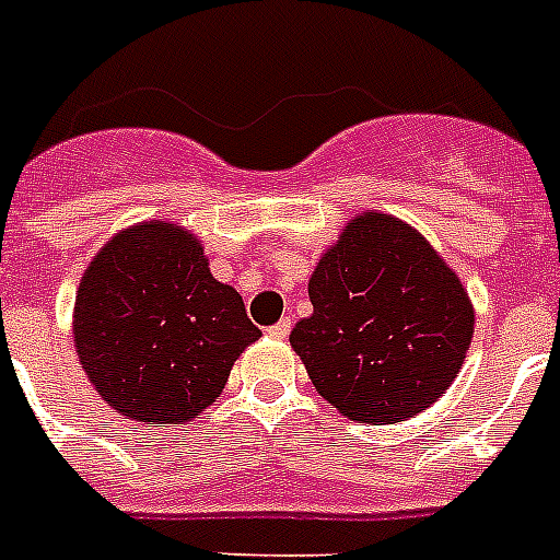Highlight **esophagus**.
Segmentation results:
<instances>
[{"instance_id": "1", "label": "esophagus", "mask_w": 560, "mask_h": 560, "mask_svg": "<svg viewBox=\"0 0 560 560\" xmlns=\"http://www.w3.org/2000/svg\"><path fill=\"white\" fill-rule=\"evenodd\" d=\"M290 327H293V324H290V318H281L279 324L267 327V335H270V338H287V335H290Z\"/></svg>"}]
</instances>
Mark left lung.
I'll use <instances>...</instances> for the list:
<instances>
[{
  "mask_svg": "<svg viewBox=\"0 0 560 560\" xmlns=\"http://www.w3.org/2000/svg\"><path fill=\"white\" fill-rule=\"evenodd\" d=\"M313 315L290 343L340 415L400 422L459 374L474 310L456 273L420 233L386 213L354 217L310 279Z\"/></svg>",
  "mask_w": 560,
  "mask_h": 560,
  "instance_id": "obj_1",
  "label": "left lung"
}]
</instances>
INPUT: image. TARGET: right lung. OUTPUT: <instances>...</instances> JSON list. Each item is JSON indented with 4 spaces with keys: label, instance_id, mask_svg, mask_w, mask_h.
Returning <instances> with one entry per match:
<instances>
[{
    "label": "right lung",
    "instance_id": "1",
    "mask_svg": "<svg viewBox=\"0 0 560 560\" xmlns=\"http://www.w3.org/2000/svg\"><path fill=\"white\" fill-rule=\"evenodd\" d=\"M72 332L98 395L124 417L165 425L217 400L261 329L242 295L213 279L191 233L145 222L118 233L86 267Z\"/></svg>",
    "mask_w": 560,
    "mask_h": 560
}]
</instances>
